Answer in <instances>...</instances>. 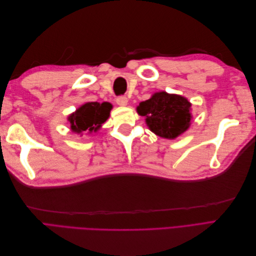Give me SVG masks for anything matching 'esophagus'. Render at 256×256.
Listing matches in <instances>:
<instances>
[{
    "label": "esophagus",
    "instance_id": "obj_1",
    "mask_svg": "<svg viewBox=\"0 0 256 256\" xmlns=\"http://www.w3.org/2000/svg\"><path fill=\"white\" fill-rule=\"evenodd\" d=\"M116 104H118L120 106H126L127 104H128V99L125 96H120V97L116 99Z\"/></svg>",
    "mask_w": 256,
    "mask_h": 256
}]
</instances>
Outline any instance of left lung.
Listing matches in <instances>:
<instances>
[{
  "label": "left lung",
  "instance_id": "obj_1",
  "mask_svg": "<svg viewBox=\"0 0 256 256\" xmlns=\"http://www.w3.org/2000/svg\"><path fill=\"white\" fill-rule=\"evenodd\" d=\"M147 127L154 134L173 140L191 125V104L180 95L158 92L136 106Z\"/></svg>",
  "mask_w": 256,
  "mask_h": 256
}]
</instances>
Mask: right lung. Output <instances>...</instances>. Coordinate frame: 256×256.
<instances>
[{
    "instance_id": "add662e5",
    "label": "right lung",
    "mask_w": 256,
    "mask_h": 256,
    "mask_svg": "<svg viewBox=\"0 0 256 256\" xmlns=\"http://www.w3.org/2000/svg\"><path fill=\"white\" fill-rule=\"evenodd\" d=\"M112 104L109 102H86L82 104L76 112L68 116L70 129L74 132L82 134L86 131L92 134L100 129L102 124L109 118Z\"/></svg>"
}]
</instances>
